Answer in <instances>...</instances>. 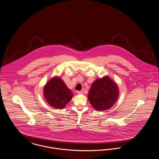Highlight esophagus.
<instances>
[{"label":"esophagus","mask_w":159,"mask_h":159,"mask_svg":"<svg viewBox=\"0 0 159 159\" xmlns=\"http://www.w3.org/2000/svg\"><path fill=\"white\" fill-rule=\"evenodd\" d=\"M77 93L78 95H81V94L83 93V92L82 91H77Z\"/></svg>","instance_id":"esophagus-1"}]
</instances>
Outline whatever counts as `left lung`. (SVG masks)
<instances>
[{
    "label": "left lung",
    "instance_id": "8db88e82",
    "mask_svg": "<svg viewBox=\"0 0 159 159\" xmlns=\"http://www.w3.org/2000/svg\"><path fill=\"white\" fill-rule=\"evenodd\" d=\"M119 95L117 84L106 75L92 83L88 99L95 110L105 111L114 105Z\"/></svg>",
    "mask_w": 159,
    "mask_h": 159
}]
</instances>
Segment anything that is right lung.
<instances>
[{"instance_id":"1","label":"right lung","mask_w":159,"mask_h":159,"mask_svg":"<svg viewBox=\"0 0 159 159\" xmlns=\"http://www.w3.org/2000/svg\"><path fill=\"white\" fill-rule=\"evenodd\" d=\"M43 96L49 105L62 109L71 101L73 93L59 76L52 77L43 86Z\"/></svg>"}]
</instances>
